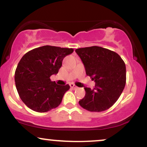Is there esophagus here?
Returning a JSON list of instances; mask_svg holds the SVG:
<instances>
[{"instance_id": "1", "label": "esophagus", "mask_w": 147, "mask_h": 147, "mask_svg": "<svg viewBox=\"0 0 147 147\" xmlns=\"http://www.w3.org/2000/svg\"><path fill=\"white\" fill-rule=\"evenodd\" d=\"M70 88H71L74 89V90H75V89L77 88V87L75 85H74L73 84H70Z\"/></svg>"}]
</instances>
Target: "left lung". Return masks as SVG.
<instances>
[{
	"mask_svg": "<svg viewBox=\"0 0 147 147\" xmlns=\"http://www.w3.org/2000/svg\"><path fill=\"white\" fill-rule=\"evenodd\" d=\"M86 73L95 82L91 90L85 87L86 95L79 105L90 112H102L117 102L126 84L125 63L117 53L99 46L76 49Z\"/></svg>",
	"mask_w": 147,
	"mask_h": 147,
	"instance_id": "left-lung-1",
	"label": "left lung"
}]
</instances>
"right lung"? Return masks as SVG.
<instances>
[{
  "label": "right lung",
  "instance_id": "obj_1",
  "mask_svg": "<svg viewBox=\"0 0 147 147\" xmlns=\"http://www.w3.org/2000/svg\"><path fill=\"white\" fill-rule=\"evenodd\" d=\"M72 48L44 45L23 55L15 71V84L20 98L32 111L48 112L61 104L68 84L57 85L50 77L57 74L63 58Z\"/></svg>",
  "mask_w": 147,
  "mask_h": 147
}]
</instances>
